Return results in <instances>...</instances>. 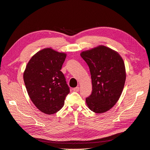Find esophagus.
<instances>
[{"mask_svg":"<svg viewBox=\"0 0 150 150\" xmlns=\"http://www.w3.org/2000/svg\"><path fill=\"white\" fill-rule=\"evenodd\" d=\"M73 90H74V91H76V92H77V91H79L80 90V88H79V86H77V87H75V88H74Z\"/></svg>","mask_w":150,"mask_h":150,"instance_id":"1","label":"esophagus"}]
</instances>
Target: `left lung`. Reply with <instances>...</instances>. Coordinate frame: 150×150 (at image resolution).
I'll list each match as a JSON object with an SVG mask.
<instances>
[{
	"instance_id": "left-lung-1",
	"label": "left lung",
	"mask_w": 150,
	"mask_h": 150,
	"mask_svg": "<svg viewBox=\"0 0 150 150\" xmlns=\"http://www.w3.org/2000/svg\"><path fill=\"white\" fill-rule=\"evenodd\" d=\"M81 57L89 67L91 95L86 98L89 109L101 114L111 109L119 100L126 79L124 60L118 52L104 46L83 51Z\"/></svg>"
}]
</instances>
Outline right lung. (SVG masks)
Listing matches in <instances>:
<instances>
[{
    "instance_id": "add662e5",
    "label": "right lung",
    "mask_w": 150,
    "mask_h": 150,
    "mask_svg": "<svg viewBox=\"0 0 150 150\" xmlns=\"http://www.w3.org/2000/svg\"><path fill=\"white\" fill-rule=\"evenodd\" d=\"M66 54L51 48L38 51L27 64L23 80L28 94L35 106L46 114L62 109L70 88L60 71Z\"/></svg>"
}]
</instances>
